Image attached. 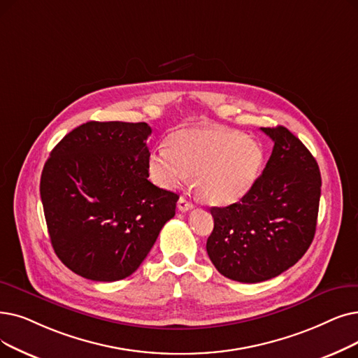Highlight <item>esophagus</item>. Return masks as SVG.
<instances>
[{
  "label": "esophagus",
  "mask_w": 358,
  "mask_h": 358,
  "mask_svg": "<svg viewBox=\"0 0 358 358\" xmlns=\"http://www.w3.org/2000/svg\"><path fill=\"white\" fill-rule=\"evenodd\" d=\"M177 208L178 210L181 212H187V210H192L193 209V203L190 200H187L185 197H180L178 199V203H177Z\"/></svg>",
  "instance_id": "1"
}]
</instances>
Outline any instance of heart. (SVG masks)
I'll return each mask as SVG.
<instances>
[{
  "label": "heart",
  "instance_id": "1",
  "mask_svg": "<svg viewBox=\"0 0 358 358\" xmlns=\"http://www.w3.org/2000/svg\"><path fill=\"white\" fill-rule=\"evenodd\" d=\"M265 165L262 145L238 131L215 127H182L165 141V149L150 152L152 181L166 190L181 187L194 176V187L210 205H229L244 197Z\"/></svg>",
  "mask_w": 358,
  "mask_h": 358
}]
</instances>
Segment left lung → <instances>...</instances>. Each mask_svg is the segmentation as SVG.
I'll return each mask as SVG.
<instances>
[{
  "label": "left lung",
  "instance_id": "1",
  "mask_svg": "<svg viewBox=\"0 0 358 358\" xmlns=\"http://www.w3.org/2000/svg\"><path fill=\"white\" fill-rule=\"evenodd\" d=\"M273 141L262 176L237 203L210 208L209 259L221 275L244 284L268 281L297 263L315 237L320 171L288 129L263 127Z\"/></svg>",
  "mask_w": 358,
  "mask_h": 358
}]
</instances>
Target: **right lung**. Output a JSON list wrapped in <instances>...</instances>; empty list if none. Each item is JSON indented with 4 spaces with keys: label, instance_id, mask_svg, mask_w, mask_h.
<instances>
[{
    "label": "right lung",
    "instance_id": "add662e5",
    "mask_svg": "<svg viewBox=\"0 0 358 358\" xmlns=\"http://www.w3.org/2000/svg\"><path fill=\"white\" fill-rule=\"evenodd\" d=\"M146 122L89 121L45 162L41 199L51 244L74 273L111 282L130 276L176 215L178 194L148 177Z\"/></svg>",
    "mask_w": 358,
    "mask_h": 358
}]
</instances>
